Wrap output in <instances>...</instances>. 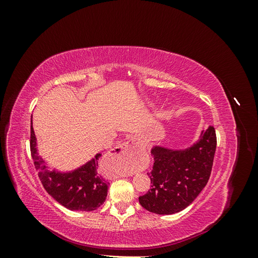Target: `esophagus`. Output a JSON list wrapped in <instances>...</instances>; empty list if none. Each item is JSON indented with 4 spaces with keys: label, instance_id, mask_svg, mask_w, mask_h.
<instances>
[{
    "label": "esophagus",
    "instance_id": "esophagus-1",
    "mask_svg": "<svg viewBox=\"0 0 258 258\" xmlns=\"http://www.w3.org/2000/svg\"><path fill=\"white\" fill-rule=\"evenodd\" d=\"M134 140H129V141H124L121 144H119L118 146H116L113 150L110 151L108 153V156H110V158L113 159H117V160H124L127 159L129 156L134 153L135 151V146H134ZM127 173H121L119 172V170L117 171V173L115 174L116 176H122Z\"/></svg>",
    "mask_w": 258,
    "mask_h": 258
}]
</instances>
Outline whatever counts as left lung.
<instances>
[{
	"instance_id": "8db88e82",
	"label": "left lung",
	"mask_w": 258,
	"mask_h": 258,
	"mask_svg": "<svg viewBox=\"0 0 258 258\" xmlns=\"http://www.w3.org/2000/svg\"><path fill=\"white\" fill-rule=\"evenodd\" d=\"M215 150L216 135L211 126L188 147L155 144L151 150L154 166L147 173L151 189L139 197L140 205L160 215L174 214L188 207L209 181Z\"/></svg>"
}]
</instances>
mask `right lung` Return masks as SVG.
<instances>
[{
	"mask_svg": "<svg viewBox=\"0 0 258 258\" xmlns=\"http://www.w3.org/2000/svg\"><path fill=\"white\" fill-rule=\"evenodd\" d=\"M37 141L31 119V155L38 177L50 196L71 211H93L103 205L110 183L98 173V153L81 167L61 172L49 170L37 151Z\"/></svg>",
	"mask_w": 258,
	"mask_h": 258,
	"instance_id": "add662e5",
	"label": "right lung"
}]
</instances>
